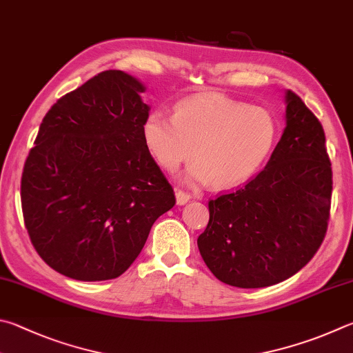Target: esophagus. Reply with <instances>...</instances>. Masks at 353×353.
I'll return each instance as SVG.
<instances>
[{
  "mask_svg": "<svg viewBox=\"0 0 353 353\" xmlns=\"http://www.w3.org/2000/svg\"><path fill=\"white\" fill-rule=\"evenodd\" d=\"M191 199V196L187 193V191L182 190H176V202L177 205H185Z\"/></svg>",
  "mask_w": 353,
  "mask_h": 353,
  "instance_id": "obj_1",
  "label": "esophagus"
}]
</instances>
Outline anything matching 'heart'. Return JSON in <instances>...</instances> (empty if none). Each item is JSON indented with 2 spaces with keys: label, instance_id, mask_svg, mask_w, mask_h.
I'll return each mask as SVG.
<instances>
[{
  "label": "heart",
  "instance_id": "heart-1",
  "mask_svg": "<svg viewBox=\"0 0 353 353\" xmlns=\"http://www.w3.org/2000/svg\"><path fill=\"white\" fill-rule=\"evenodd\" d=\"M146 148L166 171L197 157L185 172L193 183L233 188L259 171L278 139L274 115L221 94L182 100L174 117L152 111L143 123Z\"/></svg>",
  "mask_w": 353,
  "mask_h": 353
}]
</instances>
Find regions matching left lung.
Returning <instances> with one entry per match:
<instances>
[{"label": "left lung", "instance_id": "left-lung-1", "mask_svg": "<svg viewBox=\"0 0 353 353\" xmlns=\"http://www.w3.org/2000/svg\"><path fill=\"white\" fill-rule=\"evenodd\" d=\"M285 105L284 132L265 168L208 202L197 247L228 285L283 283L313 258L327 232L332 168L323 125L294 92H285Z\"/></svg>", "mask_w": 353, "mask_h": 353}]
</instances>
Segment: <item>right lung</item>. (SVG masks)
Wrapping results in <instances>:
<instances>
[{"label": "right lung", "instance_id": "add662e5", "mask_svg": "<svg viewBox=\"0 0 353 353\" xmlns=\"http://www.w3.org/2000/svg\"><path fill=\"white\" fill-rule=\"evenodd\" d=\"M145 86L105 70L63 95L40 125L21 177L32 245L77 281L125 273L174 191L143 142Z\"/></svg>", "mask_w": 353, "mask_h": 353}]
</instances>
